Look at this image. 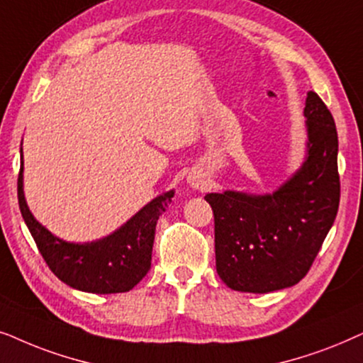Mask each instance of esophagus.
Returning a JSON list of instances; mask_svg holds the SVG:
<instances>
[{
    "label": "esophagus",
    "instance_id": "34e87169",
    "mask_svg": "<svg viewBox=\"0 0 363 363\" xmlns=\"http://www.w3.org/2000/svg\"><path fill=\"white\" fill-rule=\"evenodd\" d=\"M191 184H192V187H196V189H201V187L204 186V181H202L201 177H192Z\"/></svg>",
    "mask_w": 363,
    "mask_h": 363
}]
</instances>
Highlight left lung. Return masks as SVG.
I'll list each match as a JSON object with an SVG mask.
<instances>
[{"instance_id":"obj_1","label":"left lung","mask_w":363,"mask_h":363,"mask_svg":"<svg viewBox=\"0 0 363 363\" xmlns=\"http://www.w3.org/2000/svg\"><path fill=\"white\" fill-rule=\"evenodd\" d=\"M307 161L269 196L225 191L207 194L214 212L216 269L225 286L240 292L280 291L306 277L340 202L339 138L325 103L311 91Z\"/></svg>"}]
</instances>
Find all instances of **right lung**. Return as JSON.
<instances>
[{
    "instance_id": "obj_1",
    "label": "right lung",
    "mask_w": 363,
    "mask_h": 363,
    "mask_svg": "<svg viewBox=\"0 0 363 363\" xmlns=\"http://www.w3.org/2000/svg\"><path fill=\"white\" fill-rule=\"evenodd\" d=\"M172 197L174 191L156 197L109 238L71 244L55 238L33 217L23 194V161L18 174L19 209L48 267L69 287L93 294L128 292L147 274L157 219Z\"/></svg>"
}]
</instances>
